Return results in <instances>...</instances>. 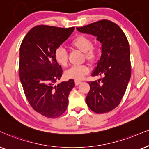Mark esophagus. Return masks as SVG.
Returning <instances> with one entry per match:
<instances>
[{
  "instance_id": "obj_1",
  "label": "esophagus",
  "mask_w": 149,
  "mask_h": 149,
  "mask_svg": "<svg viewBox=\"0 0 149 149\" xmlns=\"http://www.w3.org/2000/svg\"><path fill=\"white\" fill-rule=\"evenodd\" d=\"M74 83H75V85L77 86V85H79V84H80L81 83V81H80V80H75L74 81Z\"/></svg>"
}]
</instances>
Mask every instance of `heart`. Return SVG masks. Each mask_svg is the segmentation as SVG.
<instances>
[{"mask_svg": "<svg viewBox=\"0 0 149 149\" xmlns=\"http://www.w3.org/2000/svg\"><path fill=\"white\" fill-rule=\"evenodd\" d=\"M70 46L84 53L86 60L94 62L98 56V49L93 45L91 38L85 35H79L75 37L70 43ZM54 58L56 62L61 66H65L68 63V54L65 49L58 47L54 51ZM89 72L86 65L72 66L65 71V74L68 78L79 80L84 78Z\"/></svg>", "mask_w": 149, "mask_h": 149, "instance_id": "1", "label": "heart"}]
</instances>
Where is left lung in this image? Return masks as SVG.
<instances>
[{
  "mask_svg": "<svg viewBox=\"0 0 149 149\" xmlns=\"http://www.w3.org/2000/svg\"><path fill=\"white\" fill-rule=\"evenodd\" d=\"M79 32L91 34L102 43V55L92 76H102L88 82L87 105L96 113L113 111L122 100L131 75L130 47L127 38L116 23L102 20L84 27Z\"/></svg>",
  "mask_w": 149,
  "mask_h": 149,
  "instance_id": "obj_1",
  "label": "left lung"
}]
</instances>
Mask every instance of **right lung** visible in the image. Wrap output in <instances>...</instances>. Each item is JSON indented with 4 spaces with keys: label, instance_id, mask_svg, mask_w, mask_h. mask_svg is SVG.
<instances>
[{
    "label": "right lung",
    "instance_id": "add662e5",
    "mask_svg": "<svg viewBox=\"0 0 149 149\" xmlns=\"http://www.w3.org/2000/svg\"><path fill=\"white\" fill-rule=\"evenodd\" d=\"M74 27L37 25L27 32L20 47L19 75L24 93L34 111L49 118L63 115L74 81L55 84L63 70L54 51L68 38Z\"/></svg>",
    "mask_w": 149,
    "mask_h": 149
}]
</instances>
